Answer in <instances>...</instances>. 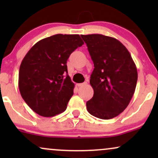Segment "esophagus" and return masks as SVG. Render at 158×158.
<instances>
[{
  "mask_svg": "<svg viewBox=\"0 0 158 158\" xmlns=\"http://www.w3.org/2000/svg\"><path fill=\"white\" fill-rule=\"evenodd\" d=\"M86 84H87L86 82H84V83H79V84H77V86H78V87H82V86H84V85H85Z\"/></svg>",
  "mask_w": 158,
  "mask_h": 158,
  "instance_id": "esophagus-1",
  "label": "esophagus"
}]
</instances>
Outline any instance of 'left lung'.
<instances>
[{"mask_svg": "<svg viewBox=\"0 0 158 158\" xmlns=\"http://www.w3.org/2000/svg\"><path fill=\"white\" fill-rule=\"evenodd\" d=\"M81 36L94 64L90 79L94 93L86 103L87 110L97 118L112 119L126 109L135 94L136 65L117 39L101 34Z\"/></svg>", "mask_w": 158, "mask_h": 158, "instance_id": "8db88e82", "label": "left lung"}]
</instances>
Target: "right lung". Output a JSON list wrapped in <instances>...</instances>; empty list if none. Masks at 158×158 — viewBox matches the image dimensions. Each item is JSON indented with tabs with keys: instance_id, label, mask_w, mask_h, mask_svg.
<instances>
[{
	"instance_id": "add662e5",
	"label": "right lung",
	"mask_w": 158,
	"mask_h": 158,
	"mask_svg": "<svg viewBox=\"0 0 158 158\" xmlns=\"http://www.w3.org/2000/svg\"><path fill=\"white\" fill-rule=\"evenodd\" d=\"M83 44L77 34H56L40 40L24 56L19 69V90L36 114L50 117L66 110L75 86L68 74L67 61Z\"/></svg>"
}]
</instances>
